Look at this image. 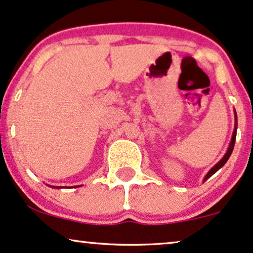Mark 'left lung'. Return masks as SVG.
<instances>
[{
	"mask_svg": "<svg viewBox=\"0 0 253 253\" xmlns=\"http://www.w3.org/2000/svg\"><path fill=\"white\" fill-rule=\"evenodd\" d=\"M235 116H236V112H235ZM236 120H237V116H236ZM236 133H237V127L235 126L234 133H232V139H231V142H230V144H229V148H228V151H227V154L224 155L223 158H222V160H221L220 162H218V163L216 164V166H215L214 168H211L210 172H208V173L206 174V177H205V180H204V181H206V180L208 179V178L213 176V174H214L215 172H216L217 170H220L221 168L223 167L225 163H227V161L229 160V157H230V155H231V153H232V149H234V146H235V141H236Z\"/></svg>",
	"mask_w": 253,
	"mask_h": 253,
	"instance_id": "8db88e82",
	"label": "left lung"
}]
</instances>
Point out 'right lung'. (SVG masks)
<instances>
[{"mask_svg": "<svg viewBox=\"0 0 253 253\" xmlns=\"http://www.w3.org/2000/svg\"><path fill=\"white\" fill-rule=\"evenodd\" d=\"M54 187H55V186H54Z\"/></svg>", "mask_w": 253, "mask_h": 253, "instance_id": "obj_1", "label": "right lung"}]
</instances>
